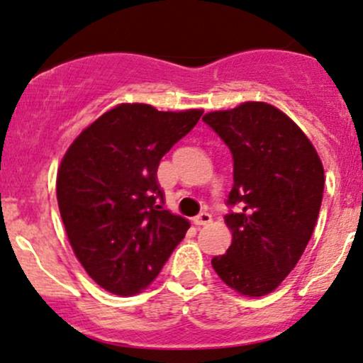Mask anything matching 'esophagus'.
<instances>
[{
    "mask_svg": "<svg viewBox=\"0 0 363 363\" xmlns=\"http://www.w3.org/2000/svg\"><path fill=\"white\" fill-rule=\"evenodd\" d=\"M211 215H209V213H199L198 216L194 218V225H198V226H204V225H209L211 223Z\"/></svg>",
    "mask_w": 363,
    "mask_h": 363,
    "instance_id": "obj_1",
    "label": "esophagus"
}]
</instances>
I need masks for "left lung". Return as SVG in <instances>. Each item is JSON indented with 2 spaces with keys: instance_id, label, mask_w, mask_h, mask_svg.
Segmentation results:
<instances>
[{
  "instance_id": "8db88e82",
  "label": "left lung",
  "mask_w": 363,
  "mask_h": 363,
  "mask_svg": "<svg viewBox=\"0 0 363 363\" xmlns=\"http://www.w3.org/2000/svg\"><path fill=\"white\" fill-rule=\"evenodd\" d=\"M233 157L225 216L231 245L211 265L248 298L269 294L296 267L320 215L325 170L316 148L276 106L247 101L203 116Z\"/></svg>"
}]
</instances>
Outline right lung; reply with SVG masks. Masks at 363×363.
Here are the masks:
<instances>
[{
	"instance_id": "right-lung-1",
	"label": "right lung",
	"mask_w": 363,
	"mask_h": 363,
	"mask_svg": "<svg viewBox=\"0 0 363 363\" xmlns=\"http://www.w3.org/2000/svg\"><path fill=\"white\" fill-rule=\"evenodd\" d=\"M203 110L123 103L82 130L57 172V203L77 260L96 284L137 294L159 276L189 221L160 206V159Z\"/></svg>"
}]
</instances>
